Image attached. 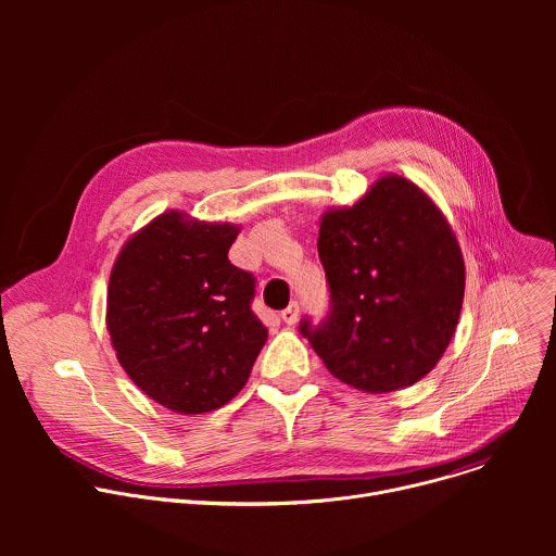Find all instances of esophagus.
Listing matches in <instances>:
<instances>
[{"instance_id": "34e87169", "label": "esophagus", "mask_w": 556, "mask_h": 556, "mask_svg": "<svg viewBox=\"0 0 556 556\" xmlns=\"http://www.w3.org/2000/svg\"><path fill=\"white\" fill-rule=\"evenodd\" d=\"M281 319H283V324H288V326H294L296 324V319H299V303H290L286 309H281Z\"/></svg>"}]
</instances>
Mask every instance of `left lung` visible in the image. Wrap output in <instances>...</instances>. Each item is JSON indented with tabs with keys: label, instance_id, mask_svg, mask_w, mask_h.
Instances as JSON below:
<instances>
[{
	"label": "left lung",
	"instance_id": "left-lung-1",
	"mask_svg": "<svg viewBox=\"0 0 556 556\" xmlns=\"http://www.w3.org/2000/svg\"><path fill=\"white\" fill-rule=\"evenodd\" d=\"M326 319L299 332L343 382L371 393L427 376L464 301V260L438 206L409 180L380 178L352 208L324 215Z\"/></svg>",
	"mask_w": 556,
	"mask_h": 556
}]
</instances>
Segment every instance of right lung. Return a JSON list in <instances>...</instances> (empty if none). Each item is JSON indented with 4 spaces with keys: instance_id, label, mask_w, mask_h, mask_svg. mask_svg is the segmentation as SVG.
Here are the masks:
<instances>
[{
    "instance_id": "obj_1",
    "label": "right lung",
    "mask_w": 556,
    "mask_h": 556,
    "mask_svg": "<svg viewBox=\"0 0 556 556\" xmlns=\"http://www.w3.org/2000/svg\"><path fill=\"white\" fill-rule=\"evenodd\" d=\"M230 224L165 213L121 251L108 330L129 378L178 414L219 409L247 384L268 339L253 312L255 277L228 262Z\"/></svg>"
}]
</instances>
